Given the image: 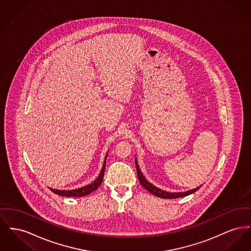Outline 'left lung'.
<instances>
[{"label": "left lung", "mask_w": 251, "mask_h": 251, "mask_svg": "<svg viewBox=\"0 0 251 251\" xmlns=\"http://www.w3.org/2000/svg\"><path fill=\"white\" fill-rule=\"evenodd\" d=\"M135 166H136V173H137V176H138V179H139V182H140V184H141V186L145 189V190H147L148 192H151V194H153V195H155V196H157V197H160V198H165V199H167V198H169V199H174V198H179V197H184V196H187V195H189V194H191V193H193V192H196L197 190H199L200 189V187H198V188H196V189H194V190H192V191H188V192H165V191H162V190H160V189H158V188H156V187H154L153 185H151L150 182H148L147 180L145 179V177L143 176V175L141 174V172H140V170H139V168H138V165H137V161H136V159H135Z\"/></svg>", "instance_id": "left-lung-1"}]
</instances>
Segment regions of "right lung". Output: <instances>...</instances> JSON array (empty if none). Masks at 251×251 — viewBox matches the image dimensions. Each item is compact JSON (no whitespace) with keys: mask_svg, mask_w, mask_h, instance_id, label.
<instances>
[{"mask_svg":"<svg viewBox=\"0 0 251 251\" xmlns=\"http://www.w3.org/2000/svg\"><path fill=\"white\" fill-rule=\"evenodd\" d=\"M106 158H107V154L105 156V160H104L103 167H102V170L100 174V176H98V178L91 184H89L85 187H82V188H79V189H76V190H72V191H59V190H54V189H50L51 192L58 194V195H61V196H66V197H81V196H85V195H88L91 192H95L100 186V184L102 183V180H103L104 176V171H105V163H106Z\"/></svg>","mask_w":251,"mask_h":251,"instance_id":"add662e5","label":"right lung"}]
</instances>
